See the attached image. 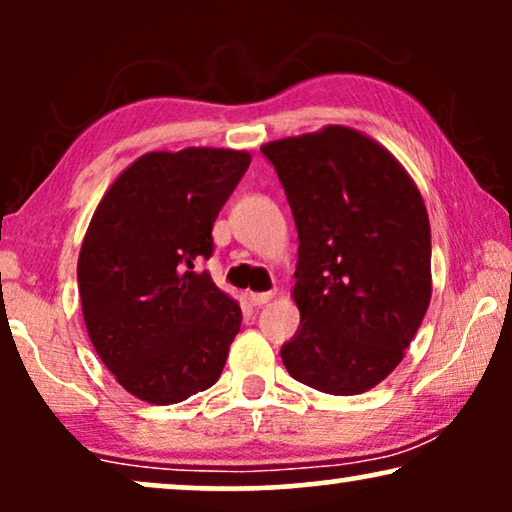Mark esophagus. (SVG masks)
<instances>
[{"label": "esophagus", "mask_w": 512, "mask_h": 512, "mask_svg": "<svg viewBox=\"0 0 512 512\" xmlns=\"http://www.w3.org/2000/svg\"><path fill=\"white\" fill-rule=\"evenodd\" d=\"M272 298H275V291H263V293L249 291L247 293V300H249L251 305H265V303H270Z\"/></svg>", "instance_id": "1"}]
</instances>
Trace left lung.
Here are the masks:
<instances>
[{
    "instance_id": "obj_1",
    "label": "left lung",
    "mask_w": 512,
    "mask_h": 512,
    "mask_svg": "<svg viewBox=\"0 0 512 512\" xmlns=\"http://www.w3.org/2000/svg\"><path fill=\"white\" fill-rule=\"evenodd\" d=\"M298 228L291 296L300 328L282 347L293 380L335 396L373 389L403 361L431 303L422 193L373 137L345 125L261 146Z\"/></svg>"
}]
</instances>
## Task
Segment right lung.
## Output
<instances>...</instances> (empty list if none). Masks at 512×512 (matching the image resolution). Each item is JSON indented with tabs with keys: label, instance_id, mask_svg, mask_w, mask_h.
<instances>
[{
	"label": "right lung",
	"instance_id": "add662e5",
	"mask_svg": "<svg viewBox=\"0 0 512 512\" xmlns=\"http://www.w3.org/2000/svg\"><path fill=\"white\" fill-rule=\"evenodd\" d=\"M247 151H151L118 174L83 237L79 296L90 342L139 401L172 405L212 387L242 310L198 263L247 172Z\"/></svg>",
	"mask_w": 512,
	"mask_h": 512
}]
</instances>
